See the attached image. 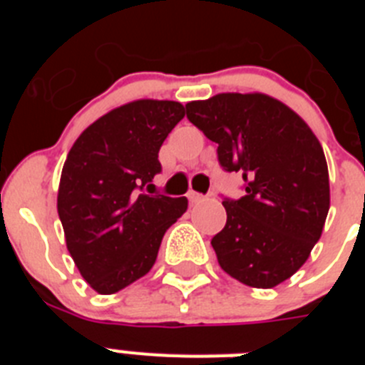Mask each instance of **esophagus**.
<instances>
[{
  "label": "esophagus",
  "instance_id": "1",
  "mask_svg": "<svg viewBox=\"0 0 365 365\" xmlns=\"http://www.w3.org/2000/svg\"><path fill=\"white\" fill-rule=\"evenodd\" d=\"M188 199L190 202H202L206 201V195H202V193H197V192H188Z\"/></svg>",
  "mask_w": 365,
  "mask_h": 365
}]
</instances>
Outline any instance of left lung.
Masks as SVG:
<instances>
[{"instance_id": "1", "label": "left lung", "mask_w": 365, "mask_h": 365, "mask_svg": "<svg viewBox=\"0 0 365 365\" xmlns=\"http://www.w3.org/2000/svg\"><path fill=\"white\" fill-rule=\"evenodd\" d=\"M186 117L217 144L222 170L245 180L243 197L222 199L227 225L212 237L219 265L248 287L279 285L307 261L327 219L318 138L291 108L261 93L188 102Z\"/></svg>"}]
</instances>
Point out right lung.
<instances>
[{"instance_id":"1","label":"right lung","mask_w":365,"mask_h":365,"mask_svg":"<svg viewBox=\"0 0 365 365\" xmlns=\"http://www.w3.org/2000/svg\"><path fill=\"white\" fill-rule=\"evenodd\" d=\"M185 117L173 100H137L106 113L71 148L58 188V215L82 278L113 294L146 276L186 197L148 195L159 150ZM151 193V192H150Z\"/></svg>"}]
</instances>
